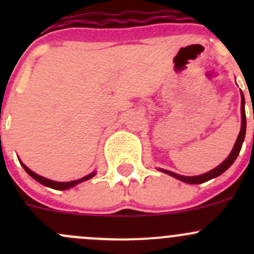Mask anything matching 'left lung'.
I'll use <instances>...</instances> for the list:
<instances>
[{"instance_id": "obj_1", "label": "left lung", "mask_w": 254, "mask_h": 254, "mask_svg": "<svg viewBox=\"0 0 254 254\" xmlns=\"http://www.w3.org/2000/svg\"><path fill=\"white\" fill-rule=\"evenodd\" d=\"M241 115H242V124H241V131L238 134L236 142H235L234 148H232L231 153L229 155V157L224 161L220 166H217L216 168L211 170L210 172L204 173V175L200 176H194V177H187V176H181V175H177V173L171 172V171L167 170H161V172L166 173V175H170L172 177H175L176 179H179V181L184 182V183H188V184H200L204 183V182L210 181V179L215 178V177H219L220 175L225 172L227 168H230V166L235 162V160L237 158L238 153H240L241 147H242V143L245 141V136H246V112H245V97H243L242 91H241Z\"/></svg>"}]
</instances>
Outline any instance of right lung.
I'll return each mask as SVG.
<instances>
[{
  "mask_svg": "<svg viewBox=\"0 0 254 254\" xmlns=\"http://www.w3.org/2000/svg\"><path fill=\"white\" fill-rule=\"evenodd\" d=\"M20 162V161H19ZM20 165H22V167L24 168L25 172L28 173L32 178H34L35 181L39 182V183H42L43 186L45 187H49V188H53V189H56V190H66V189H70L72 188V187L77 186L78 183H82V182L84 181H88V179H91L92 177L96 175V172H92L91 175L86 176V177H82L81 179H77V181H71V182H55V181H51V179H48V178H44V177L37 175V173H34L33 171H30L29 168L27 167V166L24 165L23 162H20Z\"/></svg>",
  "mask_w": 254,
  "mask_h": 254,
  "instance_id": "right-lung-1",
  "label": "right lung"
}]
</instances>
